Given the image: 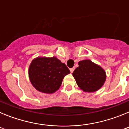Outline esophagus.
Wrapping results in <instances>:
<instances>
[{
    "instance_id": "34e87169",
    "label": "esophagus",
    "mask_w": 129,
    "mask_h": 129,
    "mask_svg": "<svg viewBox=\"0 0 129 129\" xmlns=\"http://www.w3.org/2000/svg\"><path fill=\"white\" fill-rule=\"evenodd\" d=\"M74 70H75V68H74V67H73V68H70V72H71V73H72L74 71Z\"/></svg>"
}]
</instances>
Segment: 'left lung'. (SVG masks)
<instances>
[{
	"label": "left lung",
	"mask_w": 129,
	"mask_h": 129,
	"mask_svg": "<svg viewBox=\"0 0 129 129\" xmlns=\"http://www.w3.org/2000/svg\"><path fill=\"white\" fill-rule=\"evenodd\" d=\"M79 67L72 73L77 85L86 92H94L103 86L106 79L105 70L90 60L78 62Z\"/></svg>",
	"instance_id": "obj_1"
}]
</instances>
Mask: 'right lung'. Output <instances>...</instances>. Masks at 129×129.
Masks as SVG:
<instances>
[{
	"mask_svg": "<svg viewBox=\"0 0 129 129\" xmlns=\"http://www.w3.org/2000/svg\"><path fill=\"white\" fill-rule=\"evenodd\" d=\"M70 70L55 57H37L29 67V77L35 89L43 93L52 94L61 86L64 76Z\"/></svg>",
	"mask_w": 129,
	"mask_h": 129,
	"instance_id": "1",
	"label": "right lung"
}]
</instances>
